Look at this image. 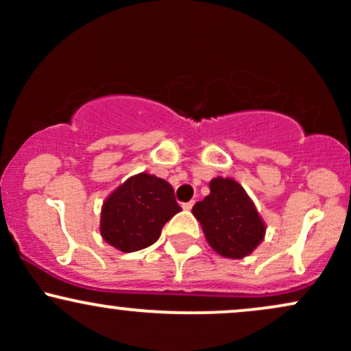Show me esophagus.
Masks as SVG:
<instances>
[{
    "instance_id": "obj_1",
    "label": "esophagus",
    "mask_w": 351,
    "mask_h": 351,
    "mask_svg": "<svg viewBox=\"0 0 351 351\" xmlns=\"http://www.w3.org/2000/svg\"><path fill=\"white\" fill-rule=\"evenodd\" d=\"M193 204H195V201H188V203H183V209H184V211H189V209L193 208Z\"/></svg>"
}]
</instances>
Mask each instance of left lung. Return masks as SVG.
I'll use <instances>...</instances> for the list:
<instances>
[{
    "label": "left lung",
    "instance_id": "1",
    "mask_svg": "<svg viewBox=\"0 0 351 351\" xmlns=\"http://www.w3.org/2000/svg\"><path fill=\"white\" fill-rule=\"evenodd\" d=\"M211 193L193 206L208 244L223 257L243 259L263 243L265 224L252 199L239 183L217 178L209 183Z\"/></svg>",
    "mask_w": 351,
    "mask_h": 351
}]
</instances>
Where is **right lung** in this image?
Listing matches in <instances>:
<instances>
[{
    "label": "right lung",
    "instance_id": "obj_1",
    "mask_svg": "<svg viewBox=\"0 0 351 351\" xmlns=\"http://www.w3.org/2000/svg\"><path fill=\"white\" fill-rule=\"evenodd\" d=\"M180 211L170 183L138 173L104 201L100 234L119 251H140L156 243L162 228Z\"/></svg>",
    "mask_w": 351,
    "mask_h": 351
}]
</instances>
